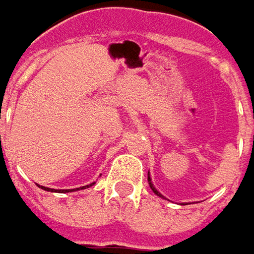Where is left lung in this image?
<instances>
[{"label":"left lung","instance_id":"1","mask_svg":"<svg viewBox=\"0 0 254 254\" xmlns=\"http://www.w3.org/2000/svg\"><path fill=\"white\" fill-rule=\"evenodd\" d=\"M147 181H149V186H150L152 191H153V193H155L156 196H159V197H164V196H162V194H161V193H159V191H158V190L155 189V186L152 184V178H150V175H149V174H147Z\"/></svg>","mask_w":254,"mask_h":254}]
</instances>
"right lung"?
Returning a JSON list of instances; mask_svg holds the SVG:
<instances>
[{
  "label": "right lung",
  "mask_w": 254,
  "mask_h": 254,
  "mask_svg": "<svg viewBox=\"0 0 254 254\" xmlns=\"http://www.w3.org/2000/svg\"><path fill=\"white\" fill-rule=\"evenodd\" d=\"M95 183H92V184H89V186H83V187H79V189H76V190H83V189H87V187H90V186H93ZM41 189H44V190H47V191H57L55 189H49V187H44V186H41ZM58 191H61V193H68V191H74L73 189L71 190H58Z\"/></svg>",
  "instance_id": "obj_1"
}]
</instances>
